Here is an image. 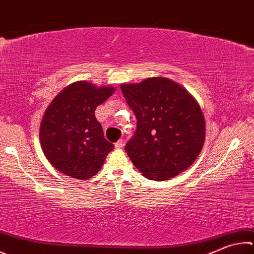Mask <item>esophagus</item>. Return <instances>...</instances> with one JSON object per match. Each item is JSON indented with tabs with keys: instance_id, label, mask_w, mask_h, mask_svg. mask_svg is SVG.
I'll use <instances>...</instances> for the list:
<instances>
[{
	"instance_id": "esophagus-1",
	"label": "esophagus",
	"mask_w": 254,
	"mask_h": 254,
	"mask_svg": "<svg viewBox=\"0 0 254 254\" xmlns=\"http://www.w3.org/2000/svg\"><path fill=\"white\" fill-rule=\"evenodd\" d=\"M115 147H117V149H122V147L124 146V142H123V140H119L117 143H115V145H114Z\"/></svg>"
}]
</instances>
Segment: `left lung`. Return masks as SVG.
<instances>
[{
	"label": "left lung",
	"mask_w": 254,
	"mask_h": 254,
	"mask_svg": "<svg viewBox=\"0 0 254 254\" xmlns=\"http://www.w3.org/2000/svg\"><path fill=\"white\" fill-rule=\"evenodd\" d=\"M137 127L126 151L143 177L164 181L194 163L205 139L200 104L179 83L154 76L121 84Z\"/></svg>",
	"instance_id": "8db88e82"
}]
</instances>
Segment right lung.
<instances>
[{"mask_svg":"<svg viewBox=\"0 0 254 254\" xmlns=\"http://www.w3.org/2000/svg\"><path fill=\"white\" fill-rule=\"evenodd\" d=\"M113 86L76 81L55 96L43 114L40 143L49 162L67 177L87 180L100 171L114 145L104 139L95 109Z\"/></svg>","mask_w":254,"mask_h":254,"instance_id":"1","label":"right lung"}]
</instances>
